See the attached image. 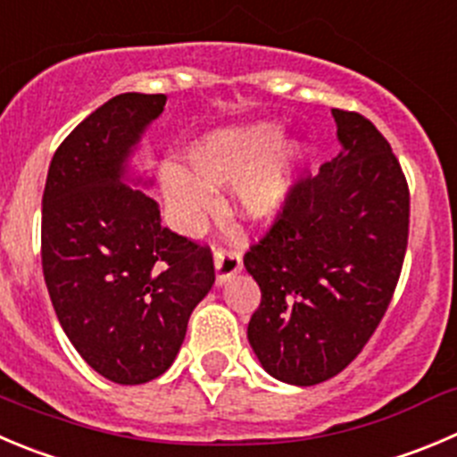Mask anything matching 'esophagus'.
Here are the masks:
<instances>
[{
	"label": "esophagus",
	"mask_w": 457,
	"mask_h": 457,
	"mask_svg": "<svg viewBox=\"0 0 457 457\" xmlns=\"http://www.w3.org/2000/svg\"><path fill=\"white\" fill-rule=\"evenodd\" d=\"M242 271V255L240 251L228 249V246H217L215 251V278L217 285L226 282L231 276Z\"/></svg>",
	"instance_id": "1"
}]
</instances>
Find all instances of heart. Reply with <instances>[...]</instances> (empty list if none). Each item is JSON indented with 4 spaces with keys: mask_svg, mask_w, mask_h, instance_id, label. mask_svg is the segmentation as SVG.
Here are the masks:
<instances>
[{
    "mask_svg": "<svg viewBox=\"0 0 457 457\" xmlns=\"http://www.w3.org/2000/svg\"><path fill=\"white\" fill-rule=\"evenodd\" d=\"M278 132L273 125L217 129L186 152L188 170L168 166L161 175L170 211L190 224L215 204L211 186L236 184V206L246 220L271 217L285 202L296 152L289 145L271 147Z\"/></svg>",
    "mask_w": 457,
    "mask_h": 457,
    "instance_id": "heart-1",
    "label": "heart"
}]
</instances>
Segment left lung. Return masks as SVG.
I'll use <instances>...</instances> for the list:
<instances>
[{
	"label": "left lung",
	"instance_id": "obj_1",
	"mask_svg": "<svg viewBox=\"0 0 457 457\" xmlns=\"http://www.w3.org/2000/svg\"><path fill=\"white\" fill-rule=\"evenodd\" d=\"M341 152L287 190L245 267L260 285L249 320L264 370L294 386L332 379L384 319L408 245L411 193L384 134L332 110Z\"/></svg>",
	"mask_w": 457,
	"mask_h": 457
}]
</instances>
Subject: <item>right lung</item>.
I'll use <instances>...</instances> for the list:
<instances>
[{"instance_id":"right-lung-1","label":"right lung","mask_w":457,"mask_h":457,"mask_svg":"<svg viewBox=\"0 0 457 457\" xmlns=\"http://www.w3.org/2000/svg\"><path fill=\"white\" fill-rule=\"evenodd\" d=\"M163 94H120L55 150L42 195V271L78 354L114 384L156 379L215 282L208 245L161 224L159 206L120 181Z\"/></svg>"}]
</instances>
